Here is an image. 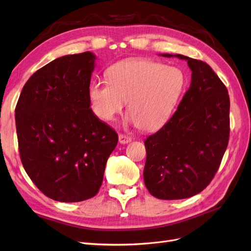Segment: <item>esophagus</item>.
<instances>
[{"label": "esophagus", "instance_id": "34e87169", "mask_svg": "<svg viewBox=\"0 0 251 251\" xmlns=\"http://www.w3.org/2000/svg\"><path fill=\"white\" fill-rule=\"evenodd\" d=\"M118 137H119L120 144H124V145L128 144V142L132 140V138L130 136H126V135H124V134H119Z\"/></svg>", "mask_w": 251, "mask_h": 251}]
</instances>
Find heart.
Listing matches in <instances>:
<instances>
[{
  "label": "heart",
  "mask_w": 251,
  "mask_h": 251,
  "mask_svg": "<svg viewBox=\"0 0 251 251\" xmlns=\"http://www.w3.org/2000/svg\"><path fill=\"white\" fill-rule=\"evenodd\" d=\"M185 83L184 74L152 60H127L113 65L107 79L95 80L89 89L95 116L112 121L126 101L130 120L144 131L164 125L177 102Z\"/></svg>",
  "instance_id": "obj_1"
}]
</instances>
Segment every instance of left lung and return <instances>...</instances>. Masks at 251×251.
Returning <instances> with one entry per match:
<instances>
[{
    "instance_id": "left-lung-1",
    "label": "left lung",
    "mask_w": 251,
    "mask_h": 251,
    "mask_svg": "<svg viewBox=\"0 0 251 251\" xmlns=\"http://www.w3.org/2000/svg\"><path fill=\"white\" fill-rule=\"evenodd\" d=\"M191 84L168 123L145 146L146 187L159 200L188 199L201 192L218 171L229 140L228 91L207 63L182 55Z\"/></svg>"
}]
</instances>
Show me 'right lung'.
I'll use <instances>...</instances> for the list:
<instances>
[{
  "instance_id": "1",
  "label": "right lung",
  "mask_w": 251,
  "mask_h": 251,
  "mask_svg": "<svg viewBox=\"0 0 251 251\" xmlns=\"http://www.w3.org/2000/svg\"><path fill=\"white\" fill-rule=\"evenodd\" d=\"M95 60L85 51L51 61L27 80L16 106L23 167L53 201L76 202L96 195L117 146V133L90 107Z\"/></svg>"
}]
</instances>
